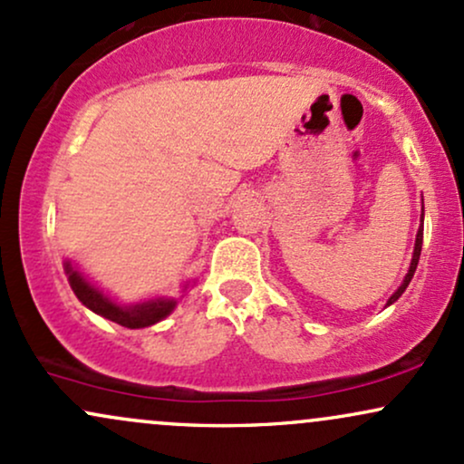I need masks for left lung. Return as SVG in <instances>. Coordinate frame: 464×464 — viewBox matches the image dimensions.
I'll return each mask as SVG.
<instances>
[{
	"instance_id": "8db88e82",
	"label": "left lung",
	"mask_w": 464,
	"mask_h": 464,
	"mask_svg": "<svg viewBox=\"0 0 464 464\" xmlns=\"http://www.w3.org/2000/svg\"><path fill=\"white\" fill-rule=\"evenodd\" d=\"M421 204H423V199H421ZM421 245H423V208H421V226H419V230H417L415 252H412V260H411V266H408V274H406V277H404V282H401V285H400V288H397V291L393 293V295L389 297V302H386V306H391V304H395L397 299L401 297V293L406 291L408 285H411L412 276H415L417 265H419V256H421Z\"/></svg>"
}]
</instances>
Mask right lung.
<instances>
[{
    "label": "right lung",
    "instance_id": "add662e5",
    "mask_svg": "<svg viewBox=\"0 0 464 464\" xmlns=\"http://www.w3.org/2000/svg\"><path fill=\"white\" fill-rule=\"evenodd\" d=\"M64 274H67L71 291H73L75 297L80 299L82 306L92 310V313L100 314L103 319L123 325V328H150V325L158 324V321L167 319L178 306V299L173 297H150L132 304L117 302V299L108 295V293H103L100 286L92 285L89 277L82 274L71 260H64ZM188 285L190 282L184 285L182 291H187Z\"/></svg>",
    "mask_w": 464,
    "mask_h": 464
}]
</instances>
